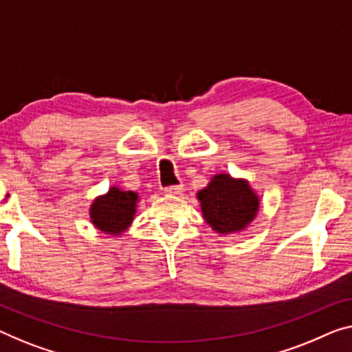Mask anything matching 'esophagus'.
<instances>
[{"label":"esophagus","instance_id":"1","mask_svg":"<svg viewBox=\"0 0 352 352\" xmlns=\"http://www.w3.org/2000/svg\"><path fill=\"white\" fill-rule=\"evenodd\" d=\"M164 192L166 195H181L184 192V186H170V187H165Z\"/></svg>","mask_w":352,"mask_h":352}]
</instances>
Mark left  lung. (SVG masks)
Returning a JSON list of instances; mask_svg holds the SVG:
<instances>
[{
    "label": "left lung",
    "mask_w": 352,
    "mask_h": 352,
    "mask_svg": "<svg viewBox=\"0 0 352 352\" xmlns=\"http://www.w3.org/2000/svg\"><path fill=\"white\" fill-rule=\"evenodd\" d=\"M201 214L206 223L219 234H236L244 231L258 215L259 199L250 182L217 173L209 184L197 192Z\"/></svg>",
    "instance_id": "obj_1"
}]
</instances>
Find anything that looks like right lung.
Listing matches in <instances>:
<instances>
[{"label":"right lung","instance_id":"right-lung-1","mask_svg":"<svg viewBox=\"0 0 352 352\" xmlns=\"http://www.w3.org/2000/svg\"><path fill=\"white\" fill-rule=\"evenodd\" d=\"M138 201L137 192L113 186L107 193L94 198L89 208L91 223L105 234L120 237L131 228Z\"/></svg>","mask_w":352,"mask_h":352}]
</instances>
